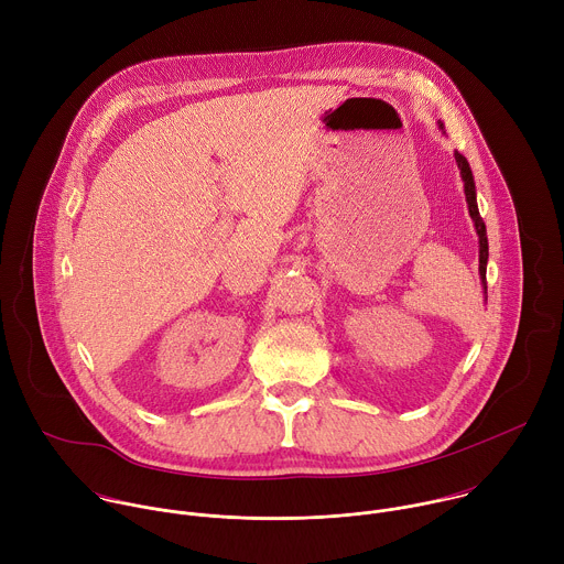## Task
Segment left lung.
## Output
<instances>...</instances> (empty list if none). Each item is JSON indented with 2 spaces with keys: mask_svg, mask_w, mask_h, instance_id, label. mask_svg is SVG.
Listing matches in <instances>:
<instances>
[{
  "mask_svg": "<svg viewBox=\"0 0 564 564\" xmlns=\"http://www.w3.org/2000/svg\"><path fill=\"white\" fill-rule=\"evenodd\" d=\"M440 129H444V124L440 122ZM455 163H457V170L462 174V181H464V194H466V205H468V214L475 223V229H477V238H479V279H481V285H485V294H487V261H489V240H487V225L485 220H481L479 216V209H477V198H475V181H473V172H470V165L468 160L455 151Z\"/></svg>",
  "mask_w": 564,
  "mask_h": 564,
  "instance_id": "1",
  "label": "left lung"
}]
</instances>
